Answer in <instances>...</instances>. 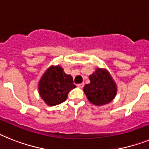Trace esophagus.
I'll list each match as a JSON object with an SVG mask.
<instances>
[{
  "mask_svg": "<svg viewBox=\"0 0 149 149\" xmlns=\"http://www.w3.org/2000/svg\"><path fill=\"white\" fill-rule=\"evenodd\" d=\"M84 85H85V83H84V82H82V83L78 84V85H77V86H78L79 88H82L84 87Z\"/></svg>",
  "mask_w": 149,
  "mask_h": 149,
  "instance_id": "esophagus-1",
  "label": "esophagus"
}]
</instances>
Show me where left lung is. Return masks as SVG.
Masks as SVG:
<instances>
[{"mask_svg":"<svg viewBox=\"0 0 149 149\" xmlns=\"http://www.w3.org/2000/svg\"><path fill=\"white\" fill-rule=\"evenodd\" d=\"M91 82L83 88L84 92L91 103L101 106L109 103L116 97V85L106 70L97 69L89 76Z\"/></svg>","mask_w":149,"mask_h":149,"instance_id":"obj_1","label":"left lung"}]
</instances>
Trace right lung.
Listing matches in <instances>:
<instances>
[{
    "mask_svg": "<svg viewBox=\"0 0 149 149\" xmlns=\"http://www.w3.org/2000/svg\"><path fill=\"white\" fill-rule=\"evenodd\" d=\"M75 88L73 77L66 74L60 66L49 67L39 82L40 95L49 106L65 101L68 93Z\"/></svg>",
    "mask_w": 149,
    "mask_h": 149,
    "instance_id": "add662e5",
    "label": "right lung"
}]
</instances>
